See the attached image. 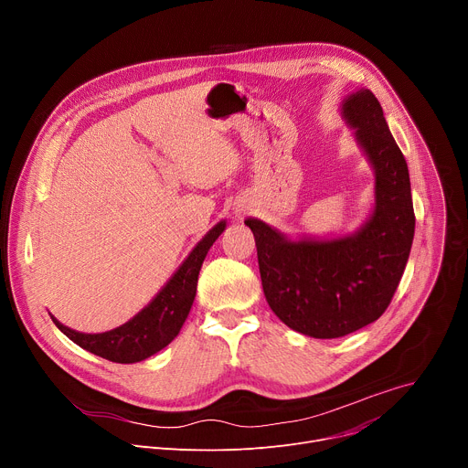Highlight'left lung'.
<instances>
[{"label": "left lung", "instance_id": "left-lung-1", "mask_svg": "<svg viewBox=\"0 0 468 468\" xmlns=\"http://www.w3.org/2000/svg\"><path fill=\"white\" fill-rule=\"evenodd\" d=\"M343 114L376 172V207L352 237L287 240L261 220L253 231L264 298L291 329L337 339L378 320L402 280L415 235L411 183L383 109L370 90L352 94Z\"/></svg>", "mask_w": 468, "mask_h": 468}]
</instances>
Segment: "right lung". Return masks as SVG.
I'll list each match as a JSON object with an SVG mask.
<instances>
[{
  "label": "right lung",
  "instance_id": "1",
  "mask_svg": "<svg viewBox=\"0 0 468 468\" xmlns=\"http://www.w3.org/2000/svg\"><path fill=\"white\" fill-rule=\"evenodd\" d=\"M224 228V222L217 224L199 240L166 287L152 300V303L123 325L90 335V333H80L62 325L53 316L51 320L78 346L112 363H139L157 354L177 337L196 296L199 269H202L209 248L220 237Z\"/></svg>",
  "mask_w": 468,
  "mask_h": 468
}]
</instances>
